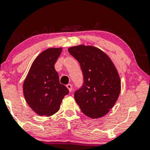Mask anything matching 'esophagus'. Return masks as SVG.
<instances>
[{"label": "esophagus", "mask_w": 150, "mask_h": 150, "mask_svg": "<svg viewBox=\"0 0 150 150\" xmlns=\"http://www.w3.org/2000/svg\"><path fill=\"white\" fill-rule=\"evenodd\" d=\"M67 88L68 89V90H69V92H72V89H73V86H72L71 84H68V85H66Z\"/></svg>", "instance_id": "34e87169"}]
</instances>
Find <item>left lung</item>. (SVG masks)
<instances>
[{
  "mask_svg": "<svg viewBox=\"0 0 150 150\" xmlns=\"http://www.w3.org/2000/svg\"><path fill=\"white\" fill-rule=\"evenodd\" d=\"M68 51L80 65L83 84L74 98L84 114L92 118L106 115L114 106L120 92L117 70L109 57L98 48L80 45Z\"/></svg>",
  "mask_w": 150,
  "mask_h": 150,
  "instance_id": "1",
  "label": "left lung"
}]
</instances>
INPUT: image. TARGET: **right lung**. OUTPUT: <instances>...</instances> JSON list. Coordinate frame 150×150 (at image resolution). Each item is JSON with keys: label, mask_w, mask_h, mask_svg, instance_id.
<instances>
[{"label": "right lung", "mask_w": 150, "mask_h": 150, "mask_svg": "<svg viewBox=\"0 0 150 150\" xmlns=\"http://www.w3.org/2000/svg\"><path fill=\"white\" fill-rule=\"evenodd\" d=\"M62 48H51L41 53L31 66L23 84L24 96L31 108L39 116H50L59 110L68 89L59 82L54 65Z\"/></svg>", "instance_id": "obj_1"}]
</instances>
